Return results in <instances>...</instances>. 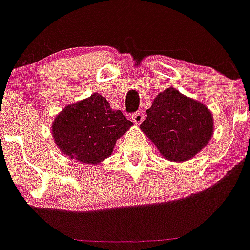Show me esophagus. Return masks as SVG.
<instances>
[{
  "label": "esophagus",
  "mask_w": 250,
  "mask_h": 250,
  "mask_svg": "<svg viewBox=\"0 0 250 250\" xmlns=\"http://www.w3.org/2000/svg\"><path fill=\"white\" fill-rule=\"evenodd\" d=\"M132 120H133V122L139 125V123H141L144 121V113L141 112V111H137V112H134L132 115Z\"/></svg>",
  "instance_id": "34e87169"
}]
</instances>
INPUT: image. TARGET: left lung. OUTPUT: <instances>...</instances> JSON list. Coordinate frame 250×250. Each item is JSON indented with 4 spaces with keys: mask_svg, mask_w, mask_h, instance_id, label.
Masks as SVG:
<instances>
[{
    "mask_svg": "<svg viewBox=\"0 0 250 250\" xmlns=\"http://www.w3.org/2000/svg\"><path fill=\"white\" fill-rule=\"evenodd\" d=\"M141 130L155 143L160 152L174 162L188 161L197 155L213 134L210 111L175 88H168L146 110Z\"/></svg>",
    "mask_w": 250,
    "mask_h": 250,
    "instance_id": "1",
    "label": "left lung"
}]
</instances>
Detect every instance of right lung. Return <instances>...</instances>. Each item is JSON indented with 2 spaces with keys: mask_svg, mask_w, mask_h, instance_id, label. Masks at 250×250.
I'll use <instances>...</instances> for the list:
<instances>
[{
  "mask_svg": "<svg viewBox=\"0 0 250 250\" xmlns=\"http://www.w3.org/2000/svg\"><path fill=\"white\" fill-rule=\"evenodd\" d=\"M133 122L112 110L98 93L65 107L53 122V138L62 153L80 162L95 165L112 153L116 141Z\"/></svg>",
  "mask_w": 250,
  "mask_h": 250,
  "instance_id": "right-lung-1",
  "label": "right lung"
}]
</instances>
